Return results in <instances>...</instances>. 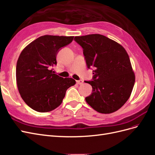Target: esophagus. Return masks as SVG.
Masks as SVG:
<instances>
[{
    "label": "esophagus",
    "mask_w": 155,
    "mask_h": 155,
    "mask_svg": "<svg viewBox=\"0 0 155 155\" xmlns=\"http://www.w3.org/2000/svg\"><path fill=\"white\" fill-rule=\"evenodd\" d=\"M76 83L77 84H78V85H82L83 83V81L82 80H79V81H76Z\"/></svg>",
    "instance_id": "1"
}]
</instances>
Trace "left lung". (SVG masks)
Masks as SVG:
<instances>
[{
  "mask_svg": "<svg viewBox=\"0 0 155 155\" xmlns=\"http://www.w3.org/2000/svg\"><path fill=\"white\" fill-rule=\"evenodd\" d=\"M83 49L87 67H94L87 104L100 113L120 109L129 98L135 82L129 55L122 46L100 34L75 37Z\"/></svg>",
  "mask_w": 155,
  "mask_h": 155,
  "instance_id": "8db88e82",
  "label": "left lung"
}]
</instances>
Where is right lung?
Segmentation results:
<instances>
[{"mask_svg":"<svg viewBox=\"0 0 155 155\" xmlns=\"http://www.w3.org/2000/svg\"><path fill=\"white\" fill-rule=\"evenodd\" d=\"M73 39V36L45 35L21 51L16 66L17 88L22 100L34 110H54L62 104L67 89L76 84L74 79L60 77L51 68L57 64L59 50Z\"/></svg>","mask_w":155,"mask_h":155,"instance_id":"1","label":"right lung"}]
</instances>
